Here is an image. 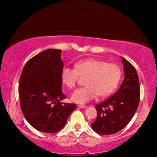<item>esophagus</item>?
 Segmentation results:
<instances>
[{
  "instance_id": "1",
  "label": "esophagus",
  "mask_w": 157,
  "mask_h": 157,
  "mask_svg": "<svg viewBox=\"0 0 157 157\" xmlns=\"http://www.w3.org/2000/svg\"><path fill=\"white\" fill-rule=\"evenodd\" d=\"M78 106L79 108H81V109H86V108H87V106H86V105H81V104H79V105H78Z\"/></svg>"
}]
</instances>
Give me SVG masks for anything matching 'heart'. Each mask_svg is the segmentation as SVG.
Returning a JSON list of instances; mask_svg holds the SVG:
<instances>
[{
  "instance_id": "heart-1",
  "label": "heart",
  "mask_w": 157,
  "mask_h": 157,
  "mask_svg": "<svg viewBox=\"0 0 157 157\" xmlns=\"http://www.w3.org/2000/svg\"><path fill=\"white\" fill-rule=\"evenodd\" d=\"M79 76L86 77L84 84L86 86L74 92L71 99L74 102L85 104L97 95L105 97L111 94L119 83L121 71L115 64L95 58L77 62L74 69L65 67L62 69V82L69 89L75 88Z\"/></svg>"
}]
</instances>
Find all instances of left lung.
Masks as SVG:
<instances>
[{
  "label": "left lung",
  "instance_id": "left-lung-1",
  "mask_svg": "<svg viewBox=\"0 0 157 157\" xmlns=\"http://www.w3.org/2000/svg\"><path fill=\"white\" fill-rule=\"evenodd\" d=\"M121 58L124 72L122 85L113 95L95 106L97 116L91 126L101 135L113 134L124 128L139 104L140 92L137 71L129 61Z\"/></svg>",
  "mask_w": 157,
  "mask_h": 157
}]
</instances>
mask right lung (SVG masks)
Returning a JSON list of instances; mask_svg holds the SVG:
<instances>
[{"label":"right lung","instance_id":"right-lung-1","mask_svg":"<svg viewBox=\"0 0 157 157\" xmlns=\"http://www.w3.org/2000/svg\"><path fill=\"white\" fill-rule=\"evenodd\" d=\"M61 50L47 49L30 59L19 85L21 109L29 124L40 132L53 133L65 127L76 106L62 103Z\"/></svg>","mask_w":157,"mask_h":157}]
</instances>
